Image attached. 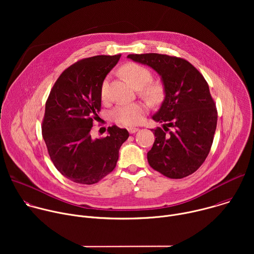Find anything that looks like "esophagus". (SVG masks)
I'll return each mask as SVG.
<instances>
[{
	"instance_id": "1",
	"label": "esophagus",
	"mask_w": 254,
	"mask_h": 254,
	"mask_svg": "<svg viewBox=\"0 0 254 254\" xmlns=\"http://www.w3.org/2000/svg\"><path fill=\"white\" fill-rule=\"evenodd\" d=\"M127 130H128L129 133H134V132H136V131L138 130V128H137V127H129L127 128Z\"/></svg>"
}]
</instances>
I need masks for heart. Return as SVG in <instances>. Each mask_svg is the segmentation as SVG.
<instances>
[{
  "label": "heart",
  "instance_id": "heart-1",
  "mask_svg": "<svg viewBox=\"0 0 254 254\" xmlns=\"http://www.w3.org/2000/svg\"><path fill=\"white\" fill-rule=\"evenodd\" d=\"M122 73L136 88H140V94L151 101H156L162 94V88L156 83H152V72L144 66L136 63H127L122 67ZM108 76H106L100 86L101 97L107 96ZM147 111V107L140 103H122L115 107L112 113L114 121L123 126H133L140 123Z\"/></svg>",
  "mask_w": 254,
  "mask_h": 254
}]
</instances>
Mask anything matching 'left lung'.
Segmentation results:
<instances>
[{
	"label": "left lung",
	"mask_w": 254,
	"mask_h": 254,
	"mask_svg": "<svg viewBox=\"0 0 254 254\" xmlns=\"http://www.w3.org/2000/svg\"><path fill=\"white\" fill-rule=\"evenodd\" d=\"M161 75L165 99L153 120L163 128L152 129L156 139L148 153L150 166L171 179L196 172L206 160L217 126V108L209 86L189 61L166 54L127 55Z\"/></svg>",
	"instance_id": "8db88e82"
}]
</instances>
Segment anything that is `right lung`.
<instances>
[{
	"label": "right lung",
	"mask_w": 254,
	"mask_h": 254,
	"mask_svg": "<svg viewBox=\"0 0 254 254\" xmlns=\"http://www.w3.org/2000/svg\"><path fill=\"white\" fill-rule=\"evenodd\" d=\"M122 54L78 60L55 81L45 104L42 135L55 168L77 184L92 185L114 171L128 131L113 126L92 139L90 130L101 108L100 86Z\"/></svg>",
	"instance_id": "right-lung-1"
}]
</instances>
